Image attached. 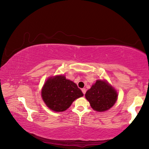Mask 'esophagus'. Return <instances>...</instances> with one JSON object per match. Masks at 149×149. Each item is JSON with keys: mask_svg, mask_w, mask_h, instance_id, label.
I'll return each mask as SVG.
<instances>
[{"mask_svg": "<svg viewBox=\"0 0 149 149\" xmlns=\"http://www.w3.org/2000/svg\"><path fill=\"white\" fill-rule=\"evenodd\" d=\"M81 91H82L83 93H84V95H85V93H86V89H85V88H83V89H81Z\"/></svg>", "mask_w": 149, "mask_h": 149, "instance_id": "34e87169", "label": "esophagus"}]
</instances>
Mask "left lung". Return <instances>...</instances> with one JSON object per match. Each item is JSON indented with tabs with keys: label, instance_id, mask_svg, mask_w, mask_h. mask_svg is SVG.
I'll return each instance as SVG.
<instances>
[{
	"label": "left lung",
	"instance_id": "1",
	"mask_svg": "<svg viewBox=\"0 0 149 149\" xmlns=\"http://www.w3.org/2000/svg\"><path fill=\"white\" fill-rule=\"evenodd\" d=\"M85 98L93 110L104 112L114 106L118 93L107 81L97 80L85 93Z\"/></svg>",
	"mask_w": 149,
	"mask_h": 149
}]
</instances>
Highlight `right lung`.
Segmentation results:
<instances>
[{"label": "right lung", "mask_w": 149, "mask_h": 149, "mask_svg": "<svg viewBox=\"0 0 149 149\" xmlns=\"http://www.w3.org/2000/svg\"><path fill=\"white\" fill-rule=\"evenodd\" d=\"M41 96L50 110L63 112L84 94L75 83L67 79L64 75H56L47 80L42 88Z\"/></svg>", "instance_id": "add662e5"}]
</instances>
